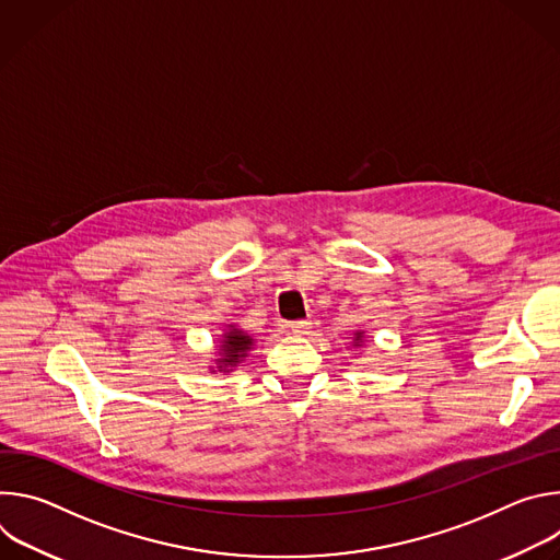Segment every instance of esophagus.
Masks as SVG:
<instances>
[{"label":"esophagus","mask_w":560,"mask_h":560,"mask_svg":"<svg viewBox=\"0 0 560 560\" xmlns=\"http://www.w3.org/2000/svg\"><path fill=\"white\" fill-rule=\"evenodd\" d=\"M310 328H312V324L307 322V318H305V322H292V324H288V330H290L292 335H307Z\"/></svg>","instance_id":"esophagus-1"}]
</instances>
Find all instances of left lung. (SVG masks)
<instances>
[{
	"label": "left lung",
	"instance_id": "left-lung-1",
	"mask_svg": "<svg viewBox=\"0 0 560 560\" xmlns=\"http://www.w3.org/2000/svg\"><path fill=\"white\" fill-rule=\"evenodd\" d=\"M365 343V330H354L352 332V348H361Z\"/></svg>",
	"mask_w": 560,
	"mask_h": 560
}]
</instances>
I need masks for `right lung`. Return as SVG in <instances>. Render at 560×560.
Wrapping results in <instances>:
<instances>
[{
    "instance_id": "1",
    "label": "right lung",
    "mask_w": 560,
    "mask_h": 560,
    "mask_svg": "<svg viewBox=\"0 0 560 560\" xmlns=\"http://www.w3.org/2000/svg\"><path fill=\"white\" fill-rule=\"evenodd\" d=\"M255 346V337L238 328L236 324H228L219 337V346H217V357L214 363L210 365L212 374H230L234 372L238 365L246 361V357L250 354Z\"/></svg>"
}]
</instances>
